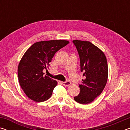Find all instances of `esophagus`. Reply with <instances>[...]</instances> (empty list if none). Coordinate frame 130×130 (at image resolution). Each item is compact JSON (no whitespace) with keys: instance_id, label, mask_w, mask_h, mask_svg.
Instances as JSON below:
<instances>
[{"instance_id":"esophagus-1","label":"esophagus","mask_w":130,"mask_h":130,"mask_svg":"<svg viewBox=\"0 0 130 130\" xmlns=\"http://www.w3.org/2000/svg\"><path fill=\"white\" fill-rule=\"evenodd\" d=\"M62 84L63 85H64V86L66 87H68V86H69V85L71 84V83L70 82V81H65V82H62Z\"/></svg>"}]
</instances>
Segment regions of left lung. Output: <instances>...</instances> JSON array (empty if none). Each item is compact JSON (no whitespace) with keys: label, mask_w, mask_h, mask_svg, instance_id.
Segmentation results:
<instances>
[{"label":"left lung","mask_w":130,"mask_h":130,"mask_svg":"<svg viewBox=\"0 0 130 130\" xmlns=\"http://www.w3.org/2000/svg\"><path fill=\"white\" fill-rule=\"evenodd\" d=\"M80 59L81 71L84 72L80 93L74 100L82 104L91 103L102 93L108 75L107 61L102 50L89 41L73 40Z\"/></svg>","instance_id":"left-lung-1"}]
</instances>
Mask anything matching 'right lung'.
I'll return each instance as SVG.
<instances>
[{
  "mask_svg": "<svg viewBox=\"0 0 130 130\" xmlns=\"http://www.w3.org/2000/svg\"><path fill=\"white\" fill-rule=\"evenodd\" d=\"M69 43L67 40H50L34 43L26 50L18 68V80L28 98L42 102L51 97L57 81L44 76L56 53Z\"/></svg>",
  "mask_w": 130,
  "mask_h": 130,
  "instance_id": "right-lung-1",
  "label": "right lung"
}]
</instances>
